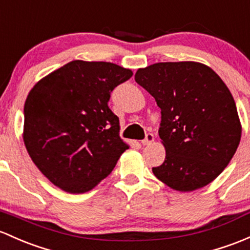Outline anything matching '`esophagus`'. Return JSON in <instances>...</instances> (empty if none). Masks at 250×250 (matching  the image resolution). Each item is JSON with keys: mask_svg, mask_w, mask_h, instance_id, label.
Returning <instances> with one entry per match:
<instances>
[{"mask_svg": "<svg viewBox=\"0 0 250 250\" xmlns=\"http://www.w3.org/2000/svg\"><path fill=\"white\" fill-rule=\"evenodd\" d=\"M152 142H154V135H152V133H146V138L142 141V144H143V146H149Z\"/></svg>", "mask_w": 250, "mask_h": 250, "instance_id": "obj_1", "label": "esophagus"}]
</instances>
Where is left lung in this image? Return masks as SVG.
Listing matches in <instances>:
<instances>
[{
  "label": "left lung",
  "mask_w": 250,
  "mask_h": 250,
  "mask_svg": "<svg viewBox=\"0 0 250 250\" xmlns=\"http://www.w3.org/2000/svg\"><path fill=\"white\" fill-rule=\"evenodd\" d=\"M135 80L161 108L166 158L152 168L155 176L180 192L213 181L235 155L242 132L221 77L195 62H166L138 69Z\"/></svg>",
  "instance_id": "obj_1"
}]
</instances>
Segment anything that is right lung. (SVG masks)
<instances>
[{"instance_id": "right-lung-1", "label": "right lung", "mask_w": 250, "mask_h": 250, "mask_svg": "<svg viewBox=\"0 0 250 250\" xmlns=\"http://www.w3.org/2000/svg\"><path fill=\"white\" fill-rule=\"evenodd\" d=\"M131 76L113 63L72 61L32 88L23 108V142L53 185L79 194L111 174L128 146L108 101Z\"/></svg>"}]
</instances>
